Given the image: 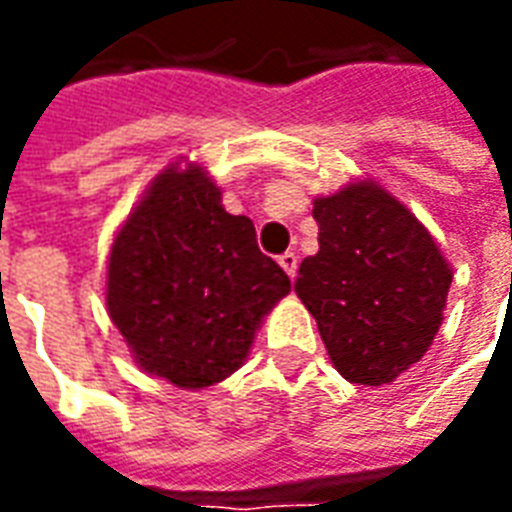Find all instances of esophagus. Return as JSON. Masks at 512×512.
Returning <instances> with one entry per match:
<instances>
[{
  "instance_id": "esophagus-1",
  "label": "esophagus",
  "mask_w": 512,
  "mask_h": 512,
  "mask_svg": "<svg viewBox=\"0 0 512 512\" xmlns=\"http://www.w3.org/2000/svg\"><path fill=\"white\" fill-rule=\"evenodd\" d=\"M279 266L285 268V274H288L290 279L296 277V268H299V257H296V252H285V255H279Z\"/></svg>"
}]
</instances>
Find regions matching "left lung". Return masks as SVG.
Here are the masks:
<instances>
[{"mask_svg":"<svg viewBox=\"0 0 512 512\" xmlns=\"http://www.w3.org/2000/svg\"><path fill=\"white\" fill-rule=\"evenodd\" d=\"M318 255L296 293L318 321L337 373L381 386L419 362L441 326L452 271L403 202L373 180L318 197Z\"/></svg>","mask_w":512,"mask_h":512,"instance_id":"left-lung-1","label":"left lung"}]
</instances>
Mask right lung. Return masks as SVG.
<instances>
[{"label":"right lung","mask_w":512,"mask_h":512,"mask_svg":"<svg viewBox=\"0 0 512 512\" xmlns=\"http://www.w3.org/2000/svg\"><path fill=\"white\" fill-rule=\"evenodd\" d=\"M290 279L260 252L255 224L222 208L205 169L167 167L117 233L106 307L136 365L180 389L244 365Z\"/></svg>","instance_id":"right-lung-1"}]
</instances>
